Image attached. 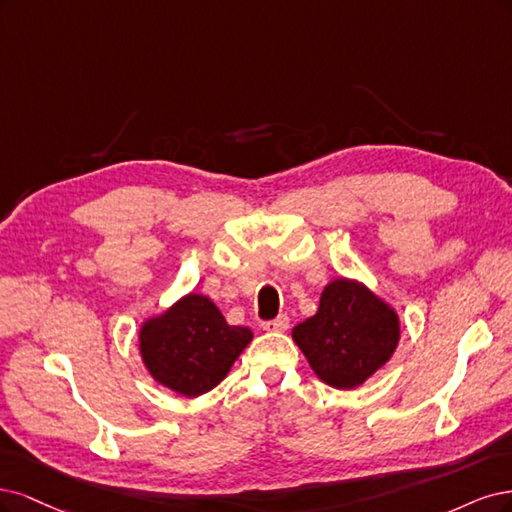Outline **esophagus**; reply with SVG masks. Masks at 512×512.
Here are the masks:
<instances>
[{
	"mask_svg": "<svg viewBox=\"0 0 512 512\" xmlns=\"http://www.w3.org/2000/svg\"><path fill=\"white\" fill-rule=\"evenodd\" d=\"M261 327L266 329V332H285V329L289 327V317L287 315H278L276 319L266 321Z\"/></svg>",
	"mask_w": 512,
	"mask_h": 512,
	"instance_id": "obj_1",
	"label": "esophagus"
}]
</instances>
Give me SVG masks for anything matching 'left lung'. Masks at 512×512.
Instances as JSON below:
<instances>
[{"mask_svg": "<svg viewBox=\"0 0 512 512\" xmlns=\"http://www.w3.org/2000/svg\"><path fill=\"white\" fill-rule=\"evenodd\" d=\"M323 383L353 389L383 368L400 342V319L366 285L336 278L319 300L315 317L291 332Z\"/></svg>", "mask_w": 512, "mask_h": 512, "instance_id": "1", "label": "left lung"}]
</instances>
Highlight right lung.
<instances>
[{
    "instance_id": "1",
    "label": "right lung",
    "mask_w": 512,
    "mask_h": 512,
    "mask_svg": "<svg viewBox=\"0 0 512 512\" xmlns=\"http://www.w3.org/2000/svg\"><path fill=\"white\" fill-rule=\"evenodd\" d=\"M253 340L249 327L229 325L206 295L189 293L140 327V355L157 383L187 398L217 387Z\"/></svg>"
}]
</instances>
